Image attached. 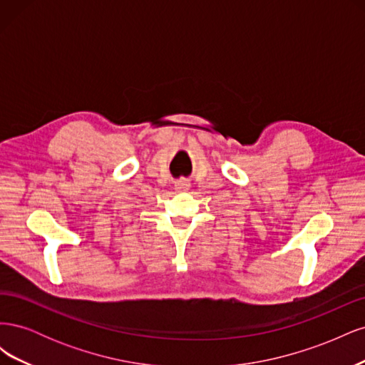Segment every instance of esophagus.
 <instances>
[{
    "instance_id": "esophagus-1",
    "label": "esophagus",
    "mask_w": 365,
    "mask_h": 365,
    "mask_svg": "<svg viewBox=\"0 0 365 365\" xmlns=\"http://www.w3.org/2000/svg\"><path fill=\"white\" fill-rule=\"evenodd\" d=\"M175 189L180 190V192H184V190H189L190 189V182L189 180H180L175 182Z\"/></svg>"
}]
</instances>
